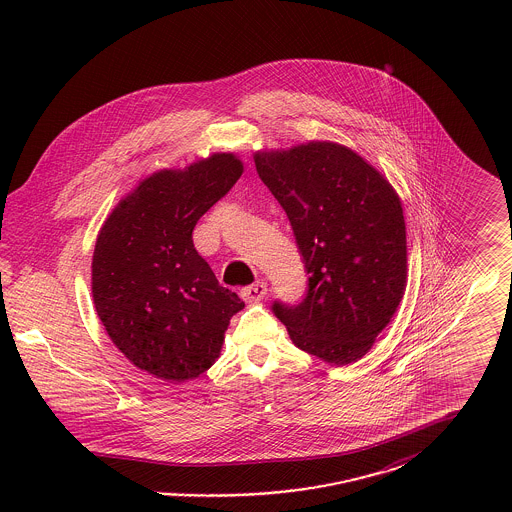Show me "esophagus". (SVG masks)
Segmentation results:
<instances>
[{
	"label": "esophagus",
	"instance_id": "34e87169",
	"mask_svg": "<svg viewBox=\"0 0 512 512\" xmlns=\"http://www.w3.org/2000/svg\"><path fill=\"white\" fill-rule=\"evenodd\" d=\"M240 295L244 297L247 303L261 301V299L267 295V284H265V282H255V284H251V286H245V288H242Z\"/></svg>",
	"mask_w": 512,
	"mask_h": 512
}]
</instances>
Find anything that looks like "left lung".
Here are the masks:
<instances>
[{"label": "left lung", "mask_w": 512, "mask_h": 512, "mask_svg": "<svg viewBox=\"0 0 512 512\" xmlns=\"http://www.w3.org/2000/svg\"><path fill=\"white\" fill-rule=\"evenodd\" d=\"M309 274L301 303H272L293 343L334 365L368 353L407 286V232L390 182L361 155L309 142L255 155Z\"/></svg>", "instance_id": "8db88e82"}]
</instances>
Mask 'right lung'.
<instances>
[{"mask_svg": "<svg viewBox=\"0 0 512 512\" xmlns=\"http://www.w3.org/2000/svg\"><path fill=\"white\" fill-rule=\"evenodd\" d=\"M244 172L232 153L159 171L126 195L99 230L92 295L111 341L132 365L184 382L219 359L244 301L222 288L192 232Z\"/></svg>", "mask_w": 512, "mask_h": 512, "instance_id": "obj_1", "label": "right lung"}]
</instances>
